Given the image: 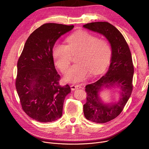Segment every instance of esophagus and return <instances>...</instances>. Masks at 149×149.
<instances>
[{"mask_svg":"<svg viewBox=\"0 0 149 149\" xmlns=\"http://www.w3.org/2000/svg\"><path fill=\"white\" fill-rule=\"evenodd\" d=\"M70 87H71V89L72 90H75L76 89L80 88H81V86L80 85H74V84H73V85H71L70 86Z\"/></svg>","mask_w":149,"mask_h":149,"instance_id":"obj_1","label":"esophagus"}]
</instances>
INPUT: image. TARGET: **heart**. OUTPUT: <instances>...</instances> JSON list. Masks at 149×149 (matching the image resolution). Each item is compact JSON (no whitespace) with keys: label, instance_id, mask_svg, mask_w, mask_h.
<instances>
[{"label":"heart","instance_id":"1","mask_svg":"<svg viewBox=\"0 0 149 149\" xmlns=\"http://www.w3.org/2000/svg\"><path fill=\"white\" fill-rule=\"evenodd\" d=\"M66 42V45L55 43L52 55L56 65L62 72L69 66L72 55H77L76 63L66 72V81L77 83L87 78L91 72L98 74L109 61L111 49L109 42L87 31L80 30L71 34Z\"/></svg>","mask_w":149,"mask_h":149}]
</instances>
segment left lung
<instances>
[{
	"mask_svg": "<svg viewBox=\"0 0 149 149\" xmlns=\"http://www.w3.org/2000/svg\"><path fill=\"white\" fill-rule=\"evenodd\" d=\"M83 27L103 35L109 42L112 58L109 70L95 83L86 86L87 101L83 106L86 118L96 123H106L116 118L123 111L132 93L134 65L129 46L124 36L107 22H94ZM116 85L121 89L118 102L104 104L98 93L103 88Z\"/></svg>",
	"mask_w": 149,
	"mask_h": 149,
	"instance_id": "1",
	"label": "left lung"
}]
</instances>
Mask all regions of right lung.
I'll use <instances>...</instances> for the list:
<instances>
[{
    "instance_id": "1",
    "label": "right lung",
    "mask_w": 149,
    "mask_h": 149,
    "mask_svg": "<svg viewBox=\"0 0 149 149\" xmlns=\"http://www.w3.org/2000/svg\"><path fill=\"white\" fill-rule=\"evenodd\" d=\"M74 26L42 25L29 37L19 58L15 85L21 104L26 115L38 122H53L62 115L63 102L71 88L59 84L52 50L56 40Z\"/></svg>"
}]
</instances>
